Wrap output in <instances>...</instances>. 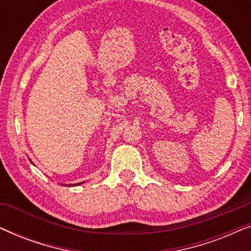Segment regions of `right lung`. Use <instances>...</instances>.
<instances>
[{
    "mask_svg": "<svg viewBox=\"0 0 251 251\" xmlns=\"http://www.w3.org/2000/svg\"><path fill=\"white\" fill-rule=\"evenodd\" d=\"M80 184H81V183H80Z\"/></svg>",
    "mask_w": 251,
    "mask_h": 251,
    "instance_id": "1",
    "label": "right lung"
}]
</instances>
